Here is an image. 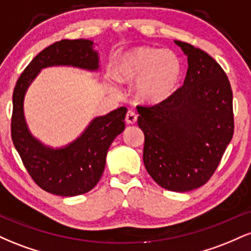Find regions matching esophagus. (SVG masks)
Here are the masks:
<instances>
[{"mask_svg": "<svg viewBox=\"0 0 251 251\" xmlns=\"http://www.w3.org/2000/svg\"><path fill=\"white\" fill-rule=\"evenodd\" d=\"M125 122L126 124H134L137 122V114H135L134 111H128L127 113H126Z\"/></svg>", "mask_w": 251, "mask_h": 251, "instance_id": "34e87169", "label": "esophagus"}]
</instances>
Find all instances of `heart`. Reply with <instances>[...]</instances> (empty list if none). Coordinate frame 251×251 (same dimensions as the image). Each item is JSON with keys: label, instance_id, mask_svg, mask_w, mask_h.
Masks as SVG:
<instances>
[{"label": "heart", "instance_id": "obj_1", "mask_svg": "<svg viewBox=\"0 0 251 251\" xmlns=\"http://www.w3.org/2000/svg\"><path fill=\"white\" fill-rule=\"evenodd\" d=\"M114 76L120 82H135V94L144 101H159L177 87L181 66L172 50L142 47L129 50L114 62Z\"/></svg>", "mask_w": 251, "mask_h": 251}]
</instances>
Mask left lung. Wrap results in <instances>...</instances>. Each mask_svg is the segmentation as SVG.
I'll use <instances>...</instances> for the list:
<instances>
[{
  "label": "left lung",
  "instance_id": "left-lung-1",
  "mask_svg": "<svg viewBox=\"0 0 251 251\" xmlns=\"http://www.w3.org/2000/svg\"><path fill=\"white\" fill-rule=\"evenodd\" d=\"M175 43L188 56L183 86L163 101L138 105V125L152 179L170 191L186 192L211 178L232 139V91L226 72L208 53Z\"/></svg>",
  "mask_w": 251,
  "mask_h": 251
}]
</instances>
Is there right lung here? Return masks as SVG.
<instances>
[{
	"instance_id": "add662e5",
	"label": "right lung",
	"mask_w": 251,
	"mask_h": 251,
	"mask_svg": "<svg viewBox=\"0 0 251 251\" xmlns=\"http://www.w3.org/2000/svg\"><path fill=\"white\" fill-rule=\"evenodd\" d=\"M74 66L88 71L99 68V56L89 40H61L31 60L17 80L13 93L11 139L25 168L40 188L72 197L91 191L101 178L112 142L125 128L127 108L119 107L92 120L85 132L61 149L45 146L30 134L25 120L24 99L40 71L50 66Z\"/></svg>"
}]
</instances>
